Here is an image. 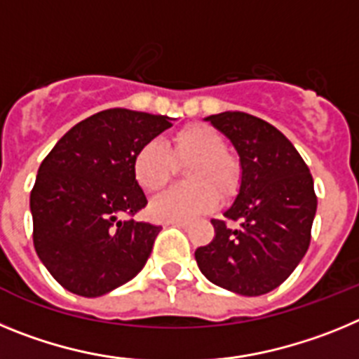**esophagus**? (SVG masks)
<instances>
[{"label":"esophagus","mask_w":359,"mask_h":359,"mask_svg":"<svg viewBox=\"0 0 359 359\" xmlns=\"http://www.w3.org/2000/svg\"><path fill=\"white\" fill-rule=\"evenodd\" d=\"M167 224H172V226H182V228H187L189 226V221H169Z\"/></svg>","instance_id":"obj_1"}]
</instances>
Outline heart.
I'll use <instances>...</instances> for the list:
<instances>
[{"instance_id": "heart-1", "label": "heart", "mask_w": 359, "mask_h": 359, "mask_svg": "<svg viewBox=\"0 0 359 359\" xmlns=\"http://www.w3.org/2000/svg\"><path fill=\"white\" fill-rule=\"evenodd\" d=\"M185 167L187 185L165 190L151 203V215L160 221H189L207 214L219 198L230 199L241 187V165L226 152V142L215 129L189 123L172 136L170 152L158 140L142 145L133 160L136 182L147 192L169 183L177 165Z\"/></svg>"}]
</instances>
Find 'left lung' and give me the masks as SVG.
Segmentation results:
<instances>
[{"label": "left lung", "mask_w": 359, "mask_h": 359, "mask_svg": "<svg viewBox=\"0 0 359 359\" xmlns=\"http://www.w3.org/2000/svg\"><path fill=\"white\" fill-rule=\"evenodd\" d=\"M205 120L233 144L241 187L224 221L212 219L215 236L196 250L201 273L219 287L244 297L269 293L302 261L316 214L313 176L302 156L277 128L243 111Z\"/></svg>", "instance_id": "left-lung-1"}]
</instances>
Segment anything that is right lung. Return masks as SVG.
Here are the masks:
<instances>
[{
  "label": "right lung",
  "mask_w": 359,
  "mask_h": 359,
  "mask_svg": "<svg viewBox=\"0 0 359 359\" xmlns=\"http://www.w3.org/2000/svg\"><path fill=\"white\" fill-rule=\"evenodd\" d=\"M170 120L100 111L73 126L43 160L30 192L34 248L65 290L102 297L145 266L161 226L120 217L147 205L133 160Z\"/></svg>",
  "instance_id": "add662e5"
}]
</instances>
